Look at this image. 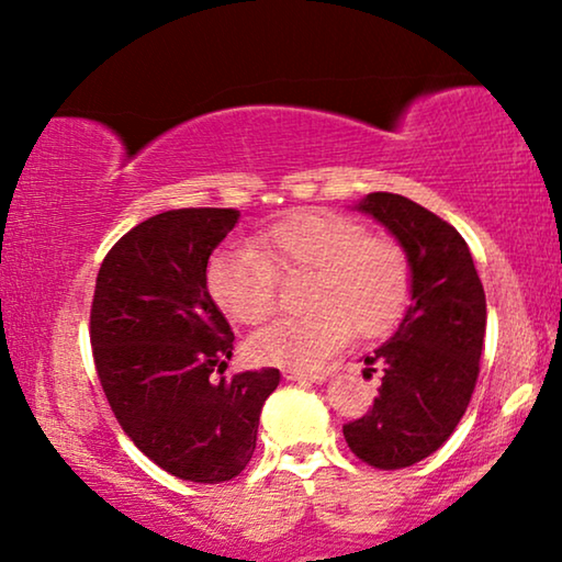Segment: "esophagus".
I'll return each mask as SVG.
<instances>
[{"label": "esophagus", "mask_w": 562, "mask_h": 562, "mask_svg": "<svg viewBox=\"0 0 562 562\" xmlns=\"http://www.w3.org/2000/svg\"><path fill=\"white\" fill-rule=\"evenodd\" d=\"M281 375L286 381H312V383H322L327 379V373L322 371H304V368H283Z\"/></svg>", "instance_id": "1"}]
</instances>
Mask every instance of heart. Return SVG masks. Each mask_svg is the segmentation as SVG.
Returning a JSON list of instances; mask_svg holds the SVG:
<instances>
[{
	"label": "heart",
	"instance_id": "b5f03b06",
	"mask_svg": "<svg viewBox=\"0 0 562 562\" xmlns=\"http://www.w3.org/2000/svg\"><path fill=\"white\" fill-rule=\"evenodd\" d=\"M306 273L302 317L276 319L250 337L256 363L314 368L356 337H381L409 304L412 268L402 245L368 235L358 220L299 210L252 245L233 243L206 266L212 302L240 325L273 312L276 276Z\"/></svg>",
	"mask_w": 562,
	"mask_h": 562
}]
</instances>
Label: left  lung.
Segmentation results:
<instances>
[{
    "mask_svg": "<svg viewBox=\"0 0 562 562\" xmlns=\"http://www.w3.org/2000/svg\"><path fill=\"white\" fill-rule=\"evenodd\" d=\"M356 210L402 245L412 291L396 333L366 356V366L383 368L373 409L342 435L363 463L396 471L442 448L465 414L486 337V294L465 240L437 214L389 191L366 194Z\"/></svg>",
    "mask_w": 562,
    "mask_h": 562,
    "instance_id": "left-lung-1",
    "label": "left lung"
}]
</instances>
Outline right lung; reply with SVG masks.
<instances>
[{
    "instance_id": "1",
    "label": "right lung",
    "mask_w": 562,
    "mask_h": 562,
    "mask_svg": "<svg viewBox=\"0 0 562 562\" xmlns=\"http://www.w3.org/2000/svg\"><path fill=\"white\" fill-rule=\"evenodd\" d=\"M237 210H171L106 252L91 304L102 389L130 440L181 481L222 483L250 463L279 368L225 373L233 327L206 291V263Z\"/></svg>"
}]
</instances>
